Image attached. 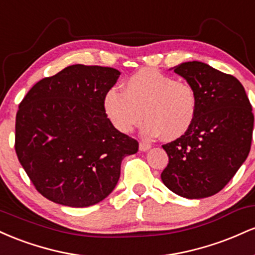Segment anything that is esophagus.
I'll return each mask as SVG.
<instances>
[{"label":"esophagus","instance_id":"1","mask_svg":"<svg viewBox=\"0 0 255 255\" xmlns=\"http://www.w3.org/2000/svg\"><path fill=\"white\" fill-rule=\"evenodd\" d=\"M151 148V145L148 144V142H145V141H140V144H139V150L140 151H147V150H150Z\"/></svg>","mask_w":255,"mask_h":255}]
</instances>
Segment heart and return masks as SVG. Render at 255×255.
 <instances>
[{
  "label": "heart",
  "instance_id": "b5f03b06",
  "mask_svg": "<svg viewBox=\"0 0 255 255\" xmlns=\"http://www.w3.org/2000/svg\"><path fill=\"white\" fill-rule=\"evenodd\" d=\"M124 92L115 87L105 93L103 105L111 124L129 133L146 119L142 134L165 140L183 136L198 115L199 97L194 85L176 80L156 68H141L124 84Z\"/></svg>",
  "mask_w": 255,
  "mask_h": 255
}]
</instances>
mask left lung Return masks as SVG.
<instances>
[{
	"label": "left lung",
	"mask_w": 255,
	"mask_h": 255,
	"mask_svg": "<svg viewBox=\"0 0 255 255\" xmlns=\"http://www.w3.org/2000/svg\"><path fill=\"white\" fill-rule=\"evenodd\" d=\"M198 92V115L183 136L163 145V183L183 198L211 197L227 186L250 153L254 115L235 77L192 61L174 69Z\"/></svg>",
	"instance_id": "left-lung-1"
}]
</instances>
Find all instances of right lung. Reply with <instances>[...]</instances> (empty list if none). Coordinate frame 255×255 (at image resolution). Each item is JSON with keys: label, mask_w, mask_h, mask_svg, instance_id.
<instances>
[{"label": "right lung", "mask_w": 255, "mask_h": 255, "mask_svg": "<svg viewBox=\"0 0 255 255\" xmlns=\"http://www.w3.org/2000/svg\"><path fill=\"white\" fill-rule=\"evenodd\" d=\"M118 69L74 64L28 91L15 119V152L43 197L71 207L98 204L115 188L122 159L139 142L114 127L103 99Z\"/></svg>", "instance_id": "obj_1"}]
</instances>
